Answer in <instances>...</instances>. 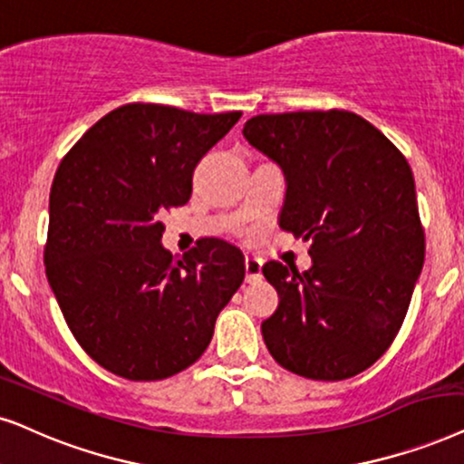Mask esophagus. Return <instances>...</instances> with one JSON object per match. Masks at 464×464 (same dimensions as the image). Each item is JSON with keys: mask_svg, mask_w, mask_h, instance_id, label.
<instances>
[{"mask_svg": "<svg viewBox=\"0 0 464 464\" xmlns=\"http://www.w3.org/2000/svg\"><path fill=\"white\" fill-rule=\"evenodd\" d=\"M260 276H262V262L257 260V257L246 256L245 257V279H246V284H251V281H257Z\"/></svg>", "mask_w": 464, "mask_h": 464, "instance_id": "esophagus-1", "label": "esophagus"}]
</instances>
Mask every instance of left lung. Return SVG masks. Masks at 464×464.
<instances>
[{"label": "left lung", "mask_w": 464, "mask_h": 464, "mask_svg": "<svg viewBox=\"0 0 464 464\" xmlns=\"http://www.w3.org/2000/svg\"><path fill=\"white\" fill-rule=\"evenodd\" d=\"M243 136L285 174L279 226L311 240L309 270L266 262L279 306L262 322L270 356L339 382L392 345L424 266V227L405 155L360 114H257Z\"/></svg>", "instance_id": "left-lung-1"}]
</instances>
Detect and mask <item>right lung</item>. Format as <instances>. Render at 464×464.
I'll return each instance as SVG.
<instances>
[{
	"label": "right lung",
	"mask_w": 464,
	"mask_h": 464,
	"mask_svg": "<svg viewBox=\"0 0 464 464\" xmlns=\"http://www.w3.org/2000/svg\"><path fill=\"white\" fill-rule=\"evenodd\" d=\"M240 112L125 104L62 160L48 200L46 276L59 309L100 366L131 382L188 369L245 279L243 254L198 240L180 260L161 246V213L183 207L204 155Z\"/></svg>",
	"instance_id": "1"
}]
</instances>
